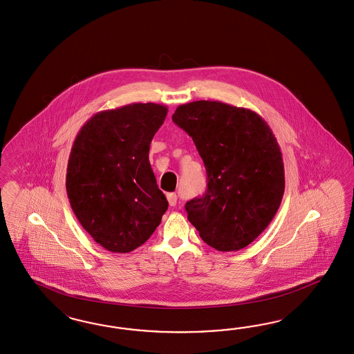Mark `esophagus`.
<instances>
[{
	"mask_svg": "<svg viewBox=\"0 0 354 354\" xmlns=\"http://www.w3.org/2000/svg\"><path fill=\"white\" fill-rule=\"evenodd\" d=\"M167 201H169L170 206H175L178 203V194L176 193H169L167 194Z\"/></svg>",
	"mask_w": 354,
	"mask_h": 354,
	"instance_id": "esophagus-1",
	"label": "esophagus"
}]
</instances>
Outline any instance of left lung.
<instances>
[{
	"label": "left lung",
	"mask_w": 354,
	"mask_h": 354,
	"mask_svg": "<svg viewBox=\"0 0 354 354\" xmlns=\"http://www.w3.org/2000/svg\"><path fill=\"white\" fill-rule=\"evenodd\" d=\"M172 120L198 150L207 174L203 197L185 204L188 221L219 252H236L261 235L284 194V165L266 120L245 107L193 101Z\"/></svg>",
	"instance_id": "8db88e82"
}]
</instances>
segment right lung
<instances>
[{
	"label": "right lung",
	"mask_w": 354,
	"mask_h": 354,
	"mask_svg": "<svg viewBox=\"0 0 354 354\" xmlns=\"http://www.w3.org/2000/svg\"><path fill=\"white\" fill-rule=\"evenodd\" d=\"M158 104H129L95 114L76 135L66 191L77 221L113 253L142 245L169 203L150 167L153 136L167 115Z\"/></svg>",
	"instance_id": "obj_1"
}]
</instances>
